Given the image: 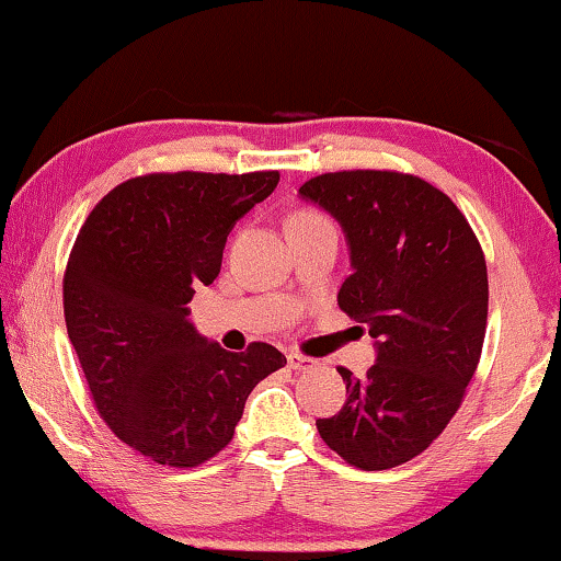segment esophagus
<instances>
[{"label": "esophagus", "mask_w": 561, "mask_h": 561, "mask_svg": "<svg viewBox=\"0 0 561 561\" xmlns=\"http://www.w3.org/2000/svg\"><path fill=\"white\" fill-rule=\"evenodd\" d=\"M288 367L290 370H296V373H301V370H311L313 365V359L311 357H304V355H298V352H288Z\"/></svg>", "instance_id": "1"}]
</instances>
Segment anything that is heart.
Segmentation results:
<instances>
[{
  "instance_id": "heart-1",
  "label": "heart",
  "mask_w": 561,
  "mask_h": 561,
  "mask_svg": "<svg viewBox=\"0 0 561 561\" xmlns=\"http://www.w3.org/2000/svg\"><path fill=\"white\" fill-rule=\"evenodd\" d=\"M298 217H313V214H298Z\"/></svg>"
}]
</instances>
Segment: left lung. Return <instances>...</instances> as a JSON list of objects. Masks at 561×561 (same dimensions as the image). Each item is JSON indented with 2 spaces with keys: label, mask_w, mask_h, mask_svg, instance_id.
I'll use <instances>...</instances> for the list:
<instances>
[{
  "label": "left lung",
  "mask_w": 561,
  "mask_h": 561,
  "mask_svg": "<svg viewBox=\"0 0 561 561\" xmlns=\"http://www.w3.org/2000/svg\"><path fill=\"white\" fill-rule=\"evenodd\" d=\"M298 194L332 214L350 244L340 309L367 327L375 365L347 367V401L317 428L359 470L421 455L455 416L478 370L488 324L485 255L455 202L419 175L340 171Z\"/></svg>",
  "instance_id": "left-lung-1"
}]
</instances>
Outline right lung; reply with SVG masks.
<instances>
[{
    "label": "right lung",
    "mask_w": 561,
    "mask_h": 561,
    "mask_svg": "<svg viewBox=\"0 0 561 561\" xmlns=\"http://www.w3.org/2000/svg\"><path fill=\"white\" fill-rule=\"evenodd\" d=\"M278 171L150 173L112 188L76 237L64 311L106 426L152 462L196 467L232 442L252 388L286 357L265 342L227 352L188 301L219 275L227 234Z\"/></svg>",
    "instance_id": "right-lung-1"
}]
</instances>
